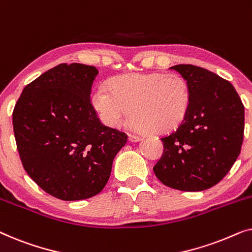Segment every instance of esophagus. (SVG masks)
I'll list each match as a JSON object with an SVG mask.
<instances>
[{
	"instance_id": "obj_1",
	"label": "esophagus",
	"mask_w": 252,
	"mask_h": 252,
	"mask_svg": "<svg viewBox=\"0 0 252 252\" xmlns=\"http://www.w3.org/2000/svg\"><path fill=\"white\" fill-rule=\"evenodd\" d=\"M128 139H129L130 142H136V141H139L141 137L139 135H134V134H129Z\"/></svg>"
}]
</instances>
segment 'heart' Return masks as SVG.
I'll return each mask as SVG.
<instances>
[{
	"label": "heart",
	"mask_w": 252,
	"mask_h": 252,
	"mask_svg": "<svg viewBox=\"0 0 252 252\" xmlns=\"http://www.w3.org/2000/svg\"><path fill=\"white\" fill-rule=\"evenodd\" d=\"M102 122L120 127L132 108V124L151 134H163L180 125L190 104V91L180 75L130 73L113 78L110 89L99 85L91 95Z\"/></svg>",
	"instance_id": "heart-1"
}]
</instances>
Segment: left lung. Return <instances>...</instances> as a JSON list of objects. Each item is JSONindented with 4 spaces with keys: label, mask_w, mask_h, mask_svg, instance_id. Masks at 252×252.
Here are the masks:
<instances>
[{
    "label": "left lung",
    "mask_w": 252,
    "mask_h": 252,
    "mask_svg": "<svg viewBox=\"0 0 252 252\" xmlns=\"http://www.w3.org/2000/svg\"><path fill=\"white\" fill-rule=\"evenodd\" d=\"M187 81L190 104L180 125L161 137L164 151L154 172L161 184L201 191L218 184L239 157L244 106L229 81L190 64L171 67Z\"/></svg>",
    "instance_id": "left-lung-1"
}]
</instances>
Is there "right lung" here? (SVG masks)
Instances as JSON below:
<instances>
[{"label":"right lung","instance_id":"right-lung-1","mask_svg":"<svg viewBox=\"0 0 252 252\" xmlns=\"http://www.w3.org/2000/svg\"><path fill=\"white\" fill-rule=\"evenodd\" d=\"M97 68L60 64L24 88L12 112L23 167L41 189L63 201L97 195L127 134L104 126L91 102Z\"/></svg>","mask_w":252,"mask_h":252}]
</instances>
